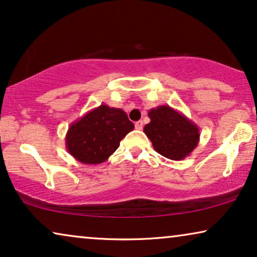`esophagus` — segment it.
<instances>
[{"mask_svg":"<svg viewBox=\"0 0 257 257\" xmlns=\"http://www.w3.org/2000/svg\"><path fill=\"white\" fill-rule=\"evenodd\" d=\"M135 126H136V128H137V130H142V128H143V126H144V122H143L142 120H139V121H136Z\"/></svg>","mask_w":257,"mask_h":257,"instance_id":"obj_1","label":"esophagus"}]
</instances>
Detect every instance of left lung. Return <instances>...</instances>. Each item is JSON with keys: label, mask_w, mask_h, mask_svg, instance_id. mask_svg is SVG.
<instances>
[{"label": "left lung", "mask_w": 257, "mask_h": 257, "mask_svg": "<svg viewBox=\"0 0 257 257\" xmlns=\"http://www.w3.org/2000/svg\"><path fill=\"white\" fill-rule=\"evenodd\" d=\"M151 121L144 132L154 150L171 160H182L193 152L200 140L199 127L185 114L168 105L151 108Z\"/></svg>", "instance_id": "1"}]
</instances>
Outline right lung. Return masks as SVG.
<instances>
[{
  "label": "right lung",
  "instance_id": "add662e5",
  "mask_svg": "<svg viewBox=\"0 0 257 257\" xmlns=\"http://www.w3.org/2000/svg\"><path fill=\"white\" fill-rule=\"evenodd\" d=\"M133 128L135 125L121 108L103 104L70 125L65 137L66 150L79 163L101 164Z\"/></svg>",
  "mask_w": 257,
  "mask_h": 257
}]
</instances>
